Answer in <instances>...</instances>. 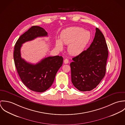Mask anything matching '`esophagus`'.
<instances>
[{
    "label": "esophagus",
    "mask_w": 125,
    "mask_h": 125,
    "mask_svg": "<svg viewBox=\"0 0 125 125\" xmlns=\"http://www.w3.org/2000/svg\"><path fill=\"white\" fill-rule=\"evenodd\" d=\"M64 63L65 64H67V63H69V60H68V59H65L64 60Z\"/></svg>",
    "instance_id": "esophagus-1"
}]
</instances>
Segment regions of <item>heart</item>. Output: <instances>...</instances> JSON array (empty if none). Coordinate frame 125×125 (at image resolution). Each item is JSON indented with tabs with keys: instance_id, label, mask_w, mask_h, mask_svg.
<instances>
[{
	"instance_id": "obj_1",
	"label": "heart",
	"mask_w": 125,
	"mask_h": 125,
	"mask_svg": "<svg viewBox=\"0 0 125 125\" xmlns=\"http://www.w3.org/2000/svg\"><path fill=\"white\" fill-rule=\"evenodd\" d=\"M91 37V33L89 31L81 27H72L63 30L60 38L62 43L66 45L69 44L68 50L70 53L78 55L85 50ZM61 42L60 40H57L56 43L57 48L60 50L63 49Z\"/></svg>"
}]
</instances>
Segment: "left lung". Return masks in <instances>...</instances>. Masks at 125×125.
<instances>
[{"mask_svg": "<svg viewBox=\"0 0 125 125\" xmlns=\"http://www.w3.org/2000/svg\"><path fill=\"white\" fill-rule=\"evenodd\" d=\"M108 56L104 36L98 28L89 48L73 58L70 63L72 82L80 91L95 88L104 77Z\"/></svg>", "mask_w": 125, "mask_h": 125, "instance_id": "left-lung-1", "label": "left lung"}]
</instances>
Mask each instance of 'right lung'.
I'll list each match as a JSON object with an SVG mask.
<instances>
[{
  "mask_svg": "<svg viewBox=\"0 0 125 125\" xmlns=\"http://www.w3.org/2000/svg\"><path fill=\"white\" fill-rule=\"evenodd\" d=\"M48 33L43 28L33 26L19 38L15 47L13 57L19 75L29 89L42 92L51 87L56 74L63 63L62 56L45 58L36 64L26 62L21 56V48L24 43L38 37L47 36Z\"/></svg>",
  "mask_w": 125,
  "mask_h": 125,
  "instance_id": "obj_1",
  "label": "right lung"
}]
</instances>
